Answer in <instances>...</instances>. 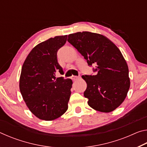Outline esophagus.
I'll list each match as a JSON object with an SVG mask.
<instances>
[{
	"label": "esophagus",
	"instance_id": "esophagus-1",
	"mask_svg": "<svg viewBox=\"0 0 147 147\" xmlns=\"http://www.w3.org/2000/svg\"><path fill=\"white\" fill-rule=\"evenodd\" d=\"M79 78L78 76H71V79L73 80V81H75V80H76L77 79H78Z\"/></svg>",
	"mask_w": 147,
	"mask_h": 147
}]
</instances>
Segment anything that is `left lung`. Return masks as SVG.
Masks as SVG:
<instances>
[{"label":"left lung","mask_w":147,"mask_h":147,"mask_svg":"<svg viewBox=\"0 0 147 147\" xmlns=\"http://www.w3.org/2000/svg\"><path fill=\"white\" fill-rule=\"evenodd\" d=\"M67 41L89 65H95L96 75L82 76L87 83L84 95L89 106L105 113L118 108L130 86L128 65L120 50L106 37L89 32L69 34Z\"/></svg>","instance_id":"obj_1"}]
</instances>
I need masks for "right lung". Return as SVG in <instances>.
<instances>
[{"instance_id":"1","label":"right lung","mask_w":147,"mask_h":147,"mask_svg":"<svg viewBox=\"0 0 147 147\" xmlns=\"http://www.w3.org/2000/svg\"><path fill=\"white\" fill-rule=\"evenodd\" d=\"M67 38V35L56 36L37 45L22 67L20 91L30 111L41 120H54L68 109L73 81L56 77V72L63 73L57 52Z\"/></svg>"}]
</instances>
